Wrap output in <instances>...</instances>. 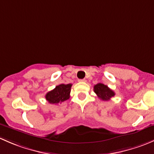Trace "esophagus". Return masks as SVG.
I'll return each instance as SVG.
<instances>
[{
    "label": "esophagus",
    "mask_w": 154,
    "mask_h": 154,
    "mask_svg": "<svg viewBox=\"0 0 154 154\" xmlns=\"http://www.w3.org/2000/svg\"><path fill=\"white\" fill-rule=\"evenodd\" d=\"M79 82H86V79H79Z\"/></svg>",
    "instance_id": "esophagus-1"
}]
</instances>
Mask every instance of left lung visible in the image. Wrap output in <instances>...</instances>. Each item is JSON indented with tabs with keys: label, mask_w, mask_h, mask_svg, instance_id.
<instances>
[{
	"label": "left lung",
	"mask_w": 154,
	"mask_h": 154,
	"mask_svg": "<svg viewBox=\"0 0 154 154\" xmlns=\"http://www.w3.org/2000/svg\"><path fill=\"white\" fill-rule=\"evenodd\" d=\"M93 90L98 97L102 101H109L115 96V93L104 84L99 83L93 87Z\"/></svg>",
	"instance_id": "8db88e82"
}]
</instances>
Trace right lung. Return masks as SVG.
Here are the masks:
<instances>
[{"mask_svg": "<svg viewBox=\"0 0 154 154\" xmlns=\"http://www.w3.org/2000/svg\"><path fill=\"white\" fill-rule=\"evenodd\" d=\"M71 87H72L71 84H68V85L61 84V85H58L55 87V89L46 94V99L50 104H56L58 103L61 104L69 99Z\"/></svg>", "mask_w": 154, "mask_h": 154, "instance_id": "add662e5", "label": "right lung"}]
</instances>
